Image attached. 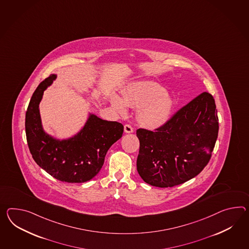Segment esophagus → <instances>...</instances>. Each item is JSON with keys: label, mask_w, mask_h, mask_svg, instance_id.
<instances>
[{"label": "esophagus", "mask_w": 249, "mask_h": 249, "mask_svg": "<svg viewBox=\"0 0 249 249\" xmlns=\"http://www.w3.org/2000/svg\"><path fill=\"white\" fill-rule=\"evenodd\" d=\"M124 131L126 133H132L133 132V127H131L130 125H128V124H126V125H124Z\"/></svg>", "instance_id": "34e87169"}]
</instances>
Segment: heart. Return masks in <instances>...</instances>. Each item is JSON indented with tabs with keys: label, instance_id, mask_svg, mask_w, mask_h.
Listing matches in <instances>:
<instances>
[{
	"label": "heart",
	"instance_id": "heart-1",
	"mask_svg": "<svg viewBox=\"0 0 249 249\" xmlns=\"http://www.w3.org/2000/svg\"><path fill=\"white\" fill-rule=\"evenodd\" d=\"M124 103L139 109L140 122L147 127H158L169 117L173 106L172 100L161 85L146 82L130 86L123 93ZM119 99H114L113 104L118 111L124 113L126 108Z\"/></svg>",
	"mask_w": 249,
	"mask_h": 249
}]
</instances>
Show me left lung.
Masks as SVG:
<instances>
[{"label": "left lung", "mask_w": 249, "mask_h": 249, "mask_svg": "<svg viewBox=\"0 0 249 249\" xmlns=\"http://www.w3.org/2000/svg\"><path fill=\"white\" fill-rule=\"evenodd\" d=\"M213 95L203 91L154 131L137 129V170L153 186L173 187L198 176L210 162L218 138Z\"/></svg>", "instance_id": "1"}]
</instances>
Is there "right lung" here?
I'll return each instance as SVG.
<instances>
[{
	"label": "right lung",
	"instance_id": "1",
	"mask_svg": "<svg viewBox=\"0 0 249 249\" xmlns=\"http://www.w3.org/2000/svg\"><path fill=\"white\" fill-rule=\"evenodd\" d=\"M50 74L36 87L26 112L28 146L42 169L61 182H85L100 172L109 147L122 137V123L91 115L78 135L68 140H55L44 132L38 104L45 89L55 79Z\"/></svg>",
	"mask_w": 249,
	"mask_h": 249
}]
</instances>
